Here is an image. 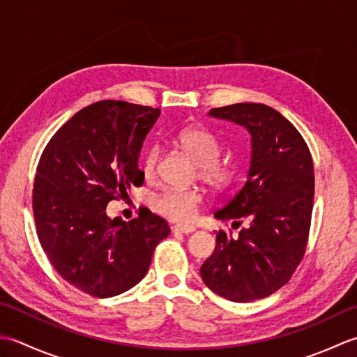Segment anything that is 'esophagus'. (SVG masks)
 I'll list each match as a JSON object with an SVG mask.
<instances>
[{
    "label": "esophagus",
    "instance_id": "34e87169",
    "mask_svg": "<svg viewBox=\"0 0 357 357\" xmlns=\"http://www.w3.org/2000/svg\"><path fill=\"white\" fill-rule=\"evenodd\" d=\"M173 233H184V234H190L195 231V227L192 225H174L172 227Z\"/></svg>",
    "mask_w": 357,
    "mask_h": 357
}]
</instances>
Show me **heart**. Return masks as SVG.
I'll return each instance as SVG.
<instances>
[{"mask_svg":"<svg viewBox=\"0 0 357 357\" xmlns=\"http://www.w3.org/2000/svg\"><path fill=\"white\" fill-rule=\"evenodd\" d=\"M174 144L192 158L196 164L195 176H198L213 192H225L234 183V167L221 161L219 144L201 127H184L174 135ZM159 149L150 147L142 159V173L147 181H153L158 173ZM202 202L196 188H169L151 199V208L174 222H190L198 215Z\"/></svg>","mask_w":357,"mask_h":357,"instance_id":"heart-1","label":"heart"}]
</instances>
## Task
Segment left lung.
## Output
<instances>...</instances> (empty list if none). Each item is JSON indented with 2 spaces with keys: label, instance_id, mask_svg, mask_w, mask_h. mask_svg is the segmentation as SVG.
<instances>
[{
  "label": "left lung",
  "instance_id": "obj_1",
  "mask_svg": "<svg viewBox=\"0 0 357 357\" xmlns=\"http://www.w3.org/2000/svg\"><path fill=\"white\" fill-rule=\"evenodd\" d=\"M210 115L244 126L252 135L248 179L218 210L222 221L248 227L216 231V248L202 264L211 291L231 302H250L275 293L304 259L314 198L313 158L305 139L275 109L239 102L211 109Z\"/></svg>",
  "mask_w": 357,
  "mask_h": 357
}]
</instances>
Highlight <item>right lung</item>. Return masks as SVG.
<instances>
[{"label":"right lung","mask_w":357,"mask_h":357,"mask_svg":"<svg viewBox=\"0 0 357 357\" xmlns=\"http://www.w3.org/2000/svg\"><path fill=\"white\" fill-rule=\"evenodd\" d=\"M159 109L126 101L87 105L43 150L32 190L36 234L58 275L95 298L127 291L146 276L155 247L169 236L165 219L139 208L132 221L105 207L139 187L142 142Z\"/></svg>","instance_id":"1"}]
</instances>
